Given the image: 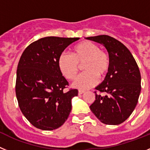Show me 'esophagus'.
<instances>
[{"label":"esophagus","instance_id":"esophagus-1","mask_svg":"<svg viewBox=\"0 0 150 150\" xmlns=\"http://www.w3.org/2000/svg\"><path fill=\"white\" fill-rule=\"evenodd\" d=\"M83 93H84V91H83V90H78V94H79V95H81V94H83Z\"/></svg>","mask_w":150,"mask_h":150}]
</instances>
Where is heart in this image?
<instances>
[{
    "mask_svg": "<svg viewBox=\"0 0 150 150\" xmlns=\"http://www.w3.org/2000/svg\"><path fill=\"white\" fill-rule=\"evenodd\" d=\"M57 66L62 75L67 80L76 78L80 66L84 72L77 78L74 87L87 90L98 82V78L107 76L110 67V56L99 46L90 41H82L75 45L71 55L62 54L57 59Z\"/></svg>",
    "mask_w": 150,
    "mask_h": 150,
    "instance_id": "b5f03b06",
    "label": "heart"
}]
</instances>
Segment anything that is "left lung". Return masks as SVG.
Returning a JSON list of instances; mask_svg holds the SVG:
<instances>
[{
	"label": "left lung",
	"instance_id": "8db88e82",
	"mask_svg": "<svg viewBox=\"0 0 150 150\" xmlns=\"http://www.w3.org/2000/svg\"><path fill=\"white\" fill-rule=\"evenodd\" d=\"M86 39L101 43L107 49L110 67L107 76L96 90V100L90 106L96 117L104 124L119 125L126 120L135 108L141 93V72L125 45L108 35Z\"/></svg>",
	"mask_w": 150,
	"mask_h": 150
}]
</instances>
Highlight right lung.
Wrapping results in <instances>:
<instances>
[{"label": "right lung", "instance_id": "1", "mask_svg": "<svg viewBox=\"0 0 150 150\" xmlns=\"http://www.w3.org/2000/svg\"><path fill=\"white\" fill-rule=\"evenodd\" d=\"M79 40L48 36L30 44L20 57L16 94L18 106L33 126L42 130L60 127L72 110L77 89L63 90L69 83L59 70L57 59L70 44Z\"/></svg>", "mask_w": 150, "mask_h": 150}]
</instances>
